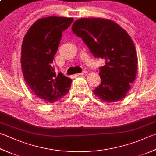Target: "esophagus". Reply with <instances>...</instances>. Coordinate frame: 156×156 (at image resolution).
I'll return each mask as SVG.
<instances>
[{"instance_id":"1","label":"esophagus","mask_w":156,"mask_h":156,"mask_svg":"<svg viewBox=\"0 0 156 156\" xmlns=\"http://www.w3.org/2000/svg\"><path fill=\"white\" fill-rule=\"evenodd\" d=\"M87 73V70H83V71H82L81 73H78L77 75H78V76H79V75H84V74H86V73Z\"/></svg>"}]
</instances>
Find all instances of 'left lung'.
<instances>
[{
    "label": "left lung",
    "mask_w": 156,
    "mask_h": 156,
    "mask_svg": "<svg viewBox=\"0 0 156 156\" xmlns=\"http://www.w3.org/2000/svg\"><path fill=\"white\" fill-rule=\"evenodd\" d=\"M71 29L94 56L105 60L99 69L101 83L94 94L106 102L121 101L137 72V54L130 35L117 23L99 17L76 20Z\"/></svg>",
    "instance_id": "obj_1"
}]
</instances>
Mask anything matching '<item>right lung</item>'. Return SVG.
I'll use <instances>...</instances> for the list:
<instances>
[{"instance_id": "right-lung-1", "label": "right lung", "mask_w": 156, "mask_h": 156, "mask_svg": "<svg viewBox=\"0 0 156 156\" xmlns=\"http://www.w3.org/2000/svg\"><path fill=\"white\" fill-rule=\"evenodd\" d=\"M72 17L50 16L37 20L26 32L21 50V66L25 81L35 95L43 102L54 103L69 92L71 79L52 66L62 32Z\"/></svg>"}]
</instances>
